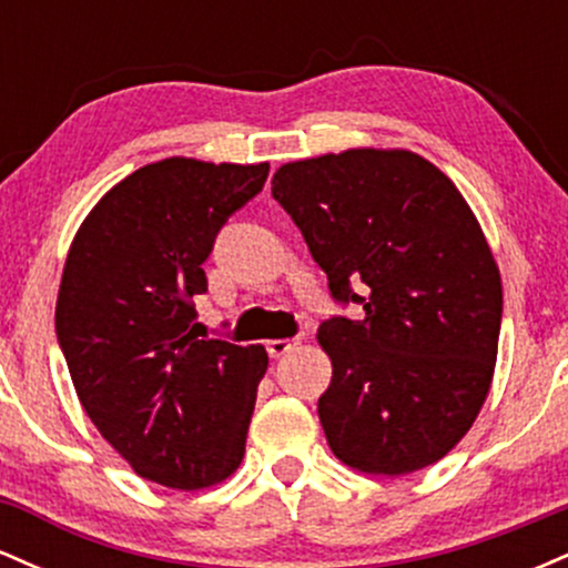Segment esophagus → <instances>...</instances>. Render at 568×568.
I'll use <instances>...</instances> for the list:
<instances>
[{
    "label": "esophagus",
    "mask_w": 568,
    "mask_h": 568,
    "mask_svg": "<svg viewBox=\"0 0 568 568\" xmlns=\"http://www.w3.org/2000/svg\"><path fill=\"white\" fill-rule=\"evenodd\" d=\"M296 347V342H291V338H272V342H266V352H270V357H283L288 355V352Z\"/></svg>",
    "instance_id": "obj_1"
}]
</instances>
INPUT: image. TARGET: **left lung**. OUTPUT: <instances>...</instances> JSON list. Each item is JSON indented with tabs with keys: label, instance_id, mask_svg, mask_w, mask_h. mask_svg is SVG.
Here are the masks:
<instances>
[{
	"label": "left lung",
	"instance_id": "obj_1",
	"mask_svg": "<svg viewBox=\"0 0 568 568\" xmlns=\"http://www.w3.org/2000/svg\"><path fill=\"white\" fill-rule=\"evenodd\" d=\"M272 197L304 234L336 304L317 414L344 465L406 475L465 438L491 387L501 280L470 205L414 152L349 149L288 162Z\"/></svg>",
	"mask_w": 568,
	"mask_h": 568
}]
</instances>
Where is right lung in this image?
<instances>
[{"label":"right lung","mask_w":568,"mask_h":568,"mask_svg":"<svg viewBox=\"0 0 568 568\" xmlns=\"http://www.w3.org/2000/svg\"><path fill=\"white\" fill-rule=\"evenodd\" d=\"M270 165L171 158L120 181L82 221L55 334L82 408L141 478L213 486L240 467L266 352L194 331L202 264Z\"/></svg>","instance_id":"add662e5"}]
</instances>
